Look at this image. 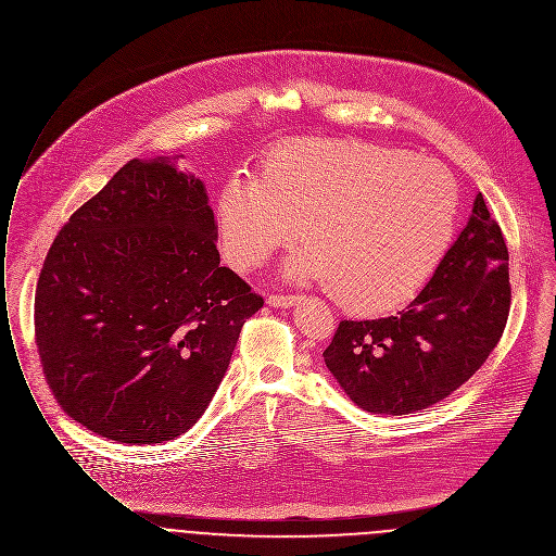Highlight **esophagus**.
<instances>
[{"mask_svg": "<svg viewBox=\"0 0 556 556\" xmlns=\"http://www.w3.org/2000/svg\"><path fill=\"white\" fill-rule=\"evenodd\" d=\"M298 302H300V298H295V295H269L267 298V304L274 308H291Z\"/></svg>", "mask_w": 556, "mask_h": 556, "instance_id": "esophagus-1", "label": "esophagus"}]
</instances>
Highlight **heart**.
I'll use <instances>...</instances> for the list:
<instances>
[{"mask_svg":"<svg viewBox=\"0 0 556 556\" xmlns=\"http://www.w3.org/2000/svg\"><path fill=\"white\" fill-rule=\"evenodd\" d=\"M459 189L438 162L358 140H291L261 175L237 173L215 200L224 258L263 265L300 224L291 280H321L348 311L375 315L409 302L448 252Z\"/></svg>","mask_w":556,"mask_h":556,"instance_id":"1","label":"heart"}]
</instances>
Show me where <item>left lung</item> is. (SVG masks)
<instances>
[{
	"instance_id": "left-lung-1",
	"label": "left lung",
	"mask_w": 556,
	"mask_h": 556,
	"mask_svg": "<svg viewBox=\"0 0 556 556\" xmlns=\"http://www.w3.org/2000/svg\"><path fill=\"white\" fill-rule=\"evenodd\" d=\"M509 302L507 243L477 193L422 291L394 315L341 321L324 352L326 367L370 414L425 409L481 369L503 337Z\"/></svg>"
}]
</instances>
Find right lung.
<instances>
[{"mask_svg":"<svg viewBox=\"0 0 556 556\" xmlns=\"http://www.w3.org/2000/svg\"><path fill=\"white\" fill-rule=\"evenodd\" d=\"M175 157L131 160L58 232L34 328L62 409L125 444L175 440L204 414L263 298L219 265L204 184Z\"/></svg>","mask_w":556,"mask_h":556,"instance_id":"right-lung-1","label":"right lung"}]
</instances>
